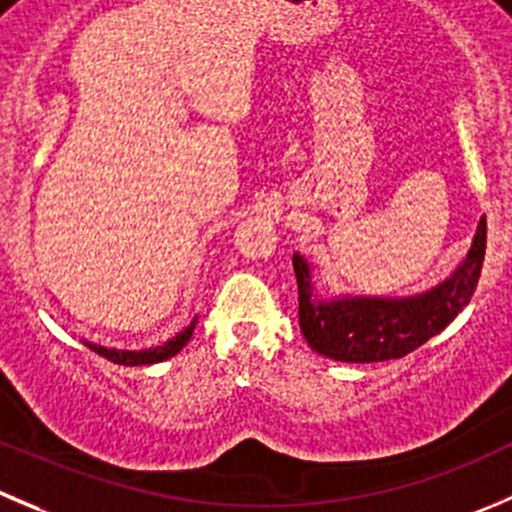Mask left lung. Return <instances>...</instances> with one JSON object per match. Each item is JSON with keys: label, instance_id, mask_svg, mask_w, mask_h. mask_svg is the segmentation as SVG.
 Returning a JSON list of instances; mask_svg holds the SVG:
<instances>
[{"label": "left lung", "instance_id": "1", "mask_svg": "<svg viewBox=\"0 0 512 512\" xmlns=\"http://www.w3.org/2000/svg\"><path fill=\"white\" fill-rule=\"evenodd\" d=\"M485 217L463 265L445 282L410 297H335L315 292L312 270L300 252L292 255L300 297V330L307 345L340 362H385L405 357L438 335L473 297L485 260Z\"/></svg>", "mask_w": 512, "mask_h": 512}]
</instances>
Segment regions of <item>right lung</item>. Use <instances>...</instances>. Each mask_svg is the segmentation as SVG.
I'll return each mask as SVG.
<instances>
[{
	"mask_svg": "<svg viewBox=\"0 0 512 512\" xmlns=\"http://www.w3.org/2000/svg\"><path fill=\"white\" fill-rule=\"evenodd\" d=\"M195 325H197V317L190 322V325L185 327V330L177 332L172 340H167L165 345L147 347V350H114V347L94 345V342H87V340H84V345H87L92 352H97V355L107 357V360L114 362V365H127V367L155 365V362H162V360H170V357H175L177 352H180L182 347L190 342L192 332H195Z\"/></svg>",
	"mask_w": 512,
	"mask_h": 512,
	"instance_id": "1",
	"label": "right lung"
}]
</instances>
